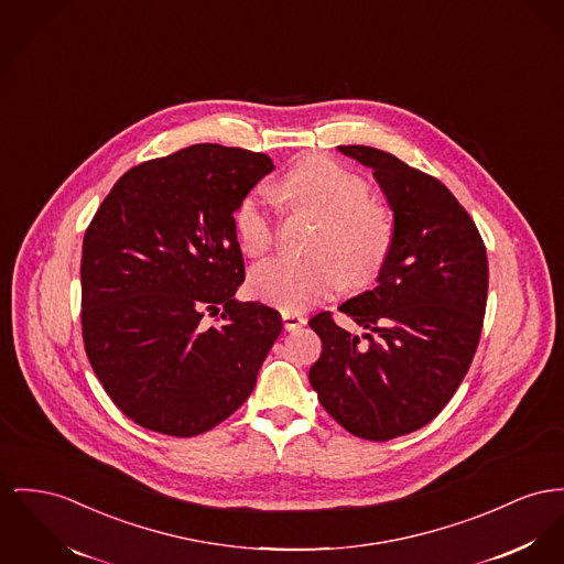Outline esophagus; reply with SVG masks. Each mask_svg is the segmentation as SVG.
<instances>
[{
    "label": "esophagus",
    "instance_id": "esophagus-1",
    "mask_svg": "<svg viewBox=\"0 0 564 564\" xmlns=\"http://www.w3.org/2000/svg\"><path fill=\"white\" fill-rule=\"evenodd\" d=\"M282 321H284V329H286V332H295V329H300V327L305 325V316H303V314L289 312V310L282 312Z\"/></svg>",
    "mask_w": 564,
    "mask_h": 564
}]
</instances>
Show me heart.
I'll use <instances>...</instances> for the list:
<instances>
[{
    "label": "heart",
    "instance_id": "b5f03b06",
    "mask_svg": "<svg viewBox=\"0 0 564 564\" xmlns=\"http://www.w3.org/2000/svg\"><path fill=\"white\" fill-rule=\"evenodd\" d=\"M291 209L318 220L310 257H278L250 271V291L284 310H303L346 289L370 284L393 246V220L370 198L368 182L338 162L310 155L278 184ZM235 232L248 257L273 243V218L261 196H248L235 212Z\"/></svg>",
    "mask_w": 564,
    "mask_h": 564
}]
</instances>
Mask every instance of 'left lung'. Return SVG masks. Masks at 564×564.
Masks as SVG:
<instances>
[{"label":"left lung","mask_w":564,"mask_h":564,"mask_svg":"<svg viewBox=\"0 0 564 564\" xmlns=\"http://www.w3.org/2000/svg\"><path fill=\"white\" fill-rule=\"evenodd\" d=\"M372 169L393 212V246L372 291L339 303L361 334L329 312L310 318L323 341L310 384L350 434L391 441L441 413L475 357L486 301L484 239L438 180L393 153L339 145Z\"/></svg>","instance_id":"1"}]
</instances>
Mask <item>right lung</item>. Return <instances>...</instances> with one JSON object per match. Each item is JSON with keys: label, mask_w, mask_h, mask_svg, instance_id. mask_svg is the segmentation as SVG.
Listing matches in <instances>:
<instances>
[{"label": "right lung", "mask_w": 564, "mask_h": 564, "mask_svg": "<svg viewBox=\"0 0 564 564\" xmlns=\"http://www.w3.org/2000/svg\"><path fill=\"white\" fill-rule=\"evenodd\" d=\"M271 171L264 153L192 145L121 175L85 232V352L115 406L151 432L188 438L225 421L282 332L280 312L235 300L246 271L232 216Z\"/></svg>", "instance_id": "obj_1"}]
</instances>
